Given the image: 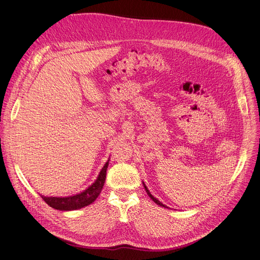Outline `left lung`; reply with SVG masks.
Returning a JSON list of instances; mask_svg holds the SVG:
<instances>
[{"mask_svg":"<svg viewBox=\"0 0 260 260\" xmlns=\"http://www.w3.org/2000/svg\"><path fill=\"white\" fill-rule=\"evenodd\" d=\"M143 185H144V187H145V191H146L147 195H148V196H149V198H151V199H152V200H153V201H154V202H155V203L157 204V205H159V206H162V207H166V206H165V205H164V204H162V203H160V202H159L158 200H157V199H155V198H154V196H153V195H152L151 193H149V191H148V188L146 187V185H145L144 183H143Z\"/></svg>","mask_w":260,"mask_h":260,"instance_id":"obj_1","label":"left lung"}]
</instances>
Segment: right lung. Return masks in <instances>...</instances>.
<instances>
[{
  "label": "right lung",
  "mask_w": 260,
  "mask_h": 260,
  "mask_svg": "<svg viewBox=\"0 0 260 260\" xmlns=\"http://www.w3.org/2000/svg\"><path fill=\"white\" fill-rule=\"evenodd\" d=\"M108 161L104 165V167L102 168L98 179L95 180V182L86 188V190L83 191L82 193H79L74 196H68V198H53V196L49 198V196H43V195H41V198L52 208L58 209V210H75V209H80L82 207L90 205V204H92L98 199L102 188H103L105 179H106V170L108 167Z\"/></svg>",
  "instance_id": "obj_1"
}]
</instances>
